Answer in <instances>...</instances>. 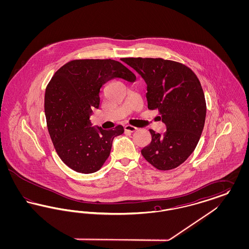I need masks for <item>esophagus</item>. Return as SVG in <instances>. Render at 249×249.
Instances as JSON below:
<instances>
[{
	"label": "esophagus",
	"mask_w": 249,
	"mask_h": 249,
	"mask_svg": "<svg viewBox=\"0 0 249 249\" xmlns=\"http://www.w3.org/2000/svg\"><path fill=\"white\" fill-rule=\"evenodd\" d=\"M124 130H126V131H130V132H134V131L137 130V128H135V127H133L131 125H126L124 127Z\"/></svg>",
	"instance_id": "1"
}]
</instances>
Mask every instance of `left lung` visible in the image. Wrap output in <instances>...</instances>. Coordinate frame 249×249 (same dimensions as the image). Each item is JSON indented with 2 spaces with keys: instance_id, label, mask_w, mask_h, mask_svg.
Here are the masks:
<instances>
[{
  "instance_id": "8db88e82",
  "label": "left lung",
  "mask_w": 249,
  "mask_h": 249,
  "mask_svg": "<svg viewBox=\"0 0 249 249\" xmlns=\"http://www.w3.org/2000/svg\"><path fill=\"white\" fill-rule=\"evenodd\" d=\"M121 60L144 79L148 109L158 110L167 129L163 135L149 130L152 141L141 150L142 157L160 171L177 168L194 151L203 130L206 103L199 78L188 66L174 60Z\"/></svg>"
}]
</instances>
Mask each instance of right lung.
Here are the masks:
<instances>
[{
  "mask_svg": "<svg viewBox=\"0 0 249 249\" xmlns=\"http://www.w3.org/2000/svg\"><path fill=\"white\" fill-rule=\"evenodd\" d=\"M113 78L134 82L136 76L114 59H73L61 66L45 94L48 132L60 160L81 174L99 171L111 151L113 139L124 132L91 127L92 109L100 106V90Z\"/></svg>",
  "mask_w": 249,
  "mask_h": 249,
  "instance_id": "add662e5",
  "label": "right lung"
}]
</instances>
